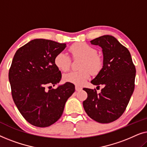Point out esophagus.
<instances>
[{"label": "esophagus", "mask_w": 147, "mask_h": 147, "mask_svg": "<svg viewBox=\"0 0 147 147\" xmlns=\"http://www.w3.org/2000/svg\"><path fill=\"white\" fill-rule=\"evenodd\" d=\"M82 90V88H80V87H79V86H76V91H81V90Z\"/></svg>", "instance_id": "obj_1"}]
</instances>
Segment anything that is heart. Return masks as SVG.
Wrapping results in <instances>:
<instances>
[{"mask_svg":"<svg viewBox=\"0 0 147 147\" xmlns=\"http://www.w3.org/2000/svg\"><path fill=\"white\" fill-rule=\"evenodd\" d=\"M69 51L74 58L82 57L83 60L80 65L81 70L69 72L63 76L65 82L76 86H82L89 79L90 71L96 74L102 69V59L97 55V50L89 44L84 42L74 43L70 46ZM54 63L58 69L66 71L71 66V58L64 52H61L54 58Z\"/></svg>","mask_w":147,"mask_h":147,"instance_id":"b5f03b06","label":"heart"}]
</instances>
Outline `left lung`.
I'll return each instance as SVG.
<instances>
[{
  "label": "left lung",
  "instance_id": "obj_1",
  "mask_svg": "<svg viewBox=\"0 0 147 147\" xmlns=\"http://www.w3.org/2000/svg\"><path fill=\"white\" fill-rule=\"evenodd\" d=\"M90 43L101 47L103 53V67L91 83L104 88L99 94L84 88L88 94L84 108L95 121L110 123L125 111L134 90L136 68L127 48L113 36H101Z\"/></svg>",
  "mask_w": 147,
  "mask_h": 147
}]
</instances>
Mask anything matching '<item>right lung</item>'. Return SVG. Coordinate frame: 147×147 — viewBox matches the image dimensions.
Segmentation results:
<instances>
[{
  "mask_svg": "<svg viewBox=\"0 0 147 147\" xmlns=\"http://www.w3.org/2000/svg\"><path fill=\"white\" fill-rule=\"evenodd\" d=\"M65 47V43L36 39L20 47L14 55L9 72L12 96L20 113L32 125L47 127L57 122L75 92V86L69 82L46 90L61 79L54 58Z\"/></svg>",
  "mask_w": 147,
  "mask_h": 147,
  "instance_id": "obj_1",
  "label": "right lung"
}]
</instances>
